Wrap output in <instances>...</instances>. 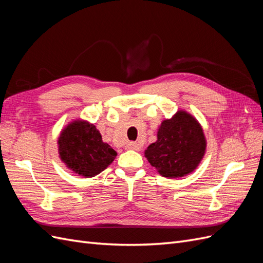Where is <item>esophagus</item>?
I'll use <instances>...</instances> for the list:
<instances>
[{"instance_id":"obj_1","label":"esophagus","mask_w":263,"mask_h":263,"mask_svg":"<svg viewBox=\"0 0 263 263\" xmlns=\"http://www.w3.org/2000/svg\"><path fill=\"white\" fill-rule=\"evenodd\" d=\"M126 147H127V149H130V150H139L140 149V147H139L137 142H134V141L128 142Z\"/></svg>"}]
</instances>
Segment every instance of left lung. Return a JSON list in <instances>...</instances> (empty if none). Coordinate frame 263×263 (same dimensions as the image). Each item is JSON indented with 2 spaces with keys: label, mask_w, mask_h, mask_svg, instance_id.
I'll use <instances>...</instances> for the list:
<instances>
[{
  "label": "left lung",
  "mask_w": 263,
  "mask_h": 263,
  "mask_svg": "<svg viewBox=\"0 0 263 263\" xmlns=\"http://www.w3.org/2000/svg\"><path fill=\"white\" fill-rule=\"evenodd\" d=\"M205 149L206 139L200 123L185 110H179L161 123L157 141L148 146L145 157L162 177L181 178L196 169Z\"/></svg>",
  "instance_id": "left-lung-1"
}]
</instances>
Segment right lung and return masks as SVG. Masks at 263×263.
Wrapping results in <instances>:
<instances>
[{
    "label": "right lung",
    "instance_id": "right-lung-1",
    "mask_svg": "<svg viewBox=\"0 0 263 263\" xmlns=\"http://www.w3.org/2000/svg\"><path fill=\"white\" fill-rule=\"evenodd\" d=\"M58 151L70 170L85 178L98 176L117 156L116 151L102 140L97 127L80 119L62 129Z\"/></svg>",
    "mask_w": 263,
    "mask_h": 263
}]
</instances>
